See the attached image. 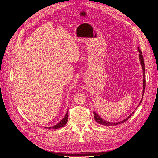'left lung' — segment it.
<instances>
[{
    "label": "left lung",
    "instance_id": "obj_1",
    "mask_svg": "<svg viewBox=\"0 0 158 158\" xmlns=\"http://www.w3.org/2000/svg\"><path fill=\"white\" fill-rule=\"evenodd\" d=\"M138 51H139L140 54H139V57H140V63H141V64H142V70H143V73H144V80H143V92H142V98L143 96H144V91H145V88H146V80H145V64H144V57H143L142 55V51L140 49L139 47L138 48ZM142 102V100L141 102L140 103V104ZM139 104V105H140ZM139 105H138V106H139ZM132 114H130L127 118H125V120H123L122 121H120V122H117V123H110V122H108V121H106L103 120V119H102L101 117H100L99 115H98L97 113H95V112H94V118H95V120L96 122H98V123L99 124H102V125H106V126H112V125H119V124H121V123H125V121H127L128 119L130 118Z\"/></svg>",
    "mask_w": 158,
    "mask_h": 158
}]
</instances>
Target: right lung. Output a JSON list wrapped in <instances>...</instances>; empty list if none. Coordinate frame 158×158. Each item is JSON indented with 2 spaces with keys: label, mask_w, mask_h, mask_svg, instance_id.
<instances>
[{
  "label": "right lung",
  "mask_w": 158,
  "mask_h": 158,
  "mask_svg": "<svg viewBox=\"0 0 158 158\" xmlns=\"http://www.w3.org/2000/svg\"><path fill=\"white\" fill-rule=\"evenodd\" d=\"M68 111L66 112V114H65V116H64V117L63 118V120H61V121H60L58 124H57V125H55V126H53L52 127H48L47 128H49V129H51V128H52V129H57V128H61V127H64L66 123H67V121H68Z\"/></svg>",
  "instance_id": "add662e5"
}]
</instances>
